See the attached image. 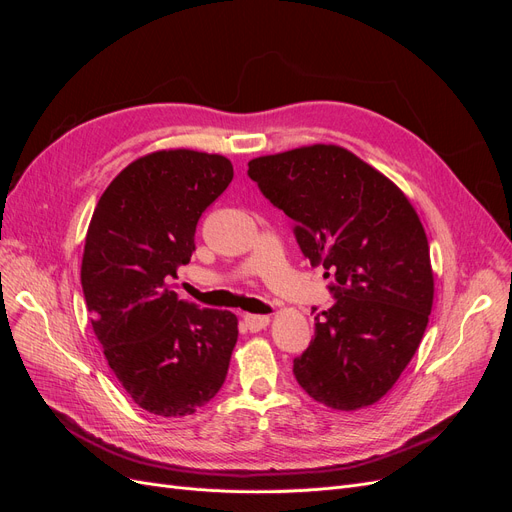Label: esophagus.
<instances>
[{
    "label": "esophagus",
    "instance_id": "obj_1",
    "mask_svg": "<svg viewBox=\"0 0 512 512\" xmlns=\"http://www.w3.org/2000/svg\"><path fill=\"white\" fill-rule=\"evenodd\" d=\"M243 322H245V329L250 333H258L262 329H267L269 324V316H256V314H247L243 316Z\"/></svg>",
    "mask_w": 512,
    "mask_h": 512
}]
</instances>
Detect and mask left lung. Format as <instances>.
<instances>
[{
  "label": "left lung",
  "mask_w": 512,
  "mask_h": 512,
  "mask_svg": "<svg viewBox=\"0 0 512 512\" xmlns=\"http://www.w3.org/2000/svg\"><path fill=\"white\" fill-rule=\"evenodd\" d=\"M269 203L294 222L312 267L333 277L335 303L314 314V339L294 359L301 389L333 410L376 404L414 356L433 303L429 243L393 181L335 145L247 164Z\"/></svg>",
  "instance_id": "8db88e82"
}]
</instances>
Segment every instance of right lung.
I'll use <instances>...</instances> for the list:
<instances>
[{"instance_id":"add662e5","label":"right lung","mask_w":512,"mask_h":512,"mask_svg":"<svg viewBox=\"0 0 512 512\" xmlns=\"http://www.w3.org/2000/svg\"><path fill=\"white\" fill-rule=\"evenodd\" d=\"M232 175L215 153H149L111 181L91 218L81 267L91 327L123 389L151 414H194L226 380L237 316L183 301L168 282Z\"/></svg>"}]
</instances>
